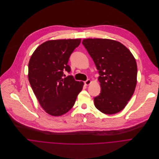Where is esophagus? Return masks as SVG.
Returning <instances> with one entry per match:
<instances>
[{
	"mask_svg": "<svg viewBox=\"0 0 159 159\" xmlns=\"http://www.w3.org/2000/svg\"><path fill=\"white\" fill-rule=\"evenodd\" d=\"M91 83V81L90 80H87L86 81H84V84L86 86H88L89 84H90Z\"/></svg>",
	"mask_w": 159,
	"mask_h": 159,
	"instance_id": "34e87169",
	"label": "esophagus"
}]
</instances>
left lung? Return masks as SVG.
Instances as JSON below:
<instances>
[{"label": "left lung", "mask_w": 159, "mask_h": 159, "mask_svg": "<svg viewBox=\"0 0 159 159\" xmlns=\"http://www.w3.org/2000/svg\"><path fill=\"white\" fill-rule=\"evenodd\" d=\"M82 44L93 59L100 76L101 93L94 98L101 112L115 114L127 105L137 84V66L130 50L108 39H85Z\"/></svg>", "instance_id": "8db88e82"}]
</instances>
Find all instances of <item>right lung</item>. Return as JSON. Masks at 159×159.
Here are the masks:
<instances>
[{
  "label": "right lung",
  "instance_id": "right-lung-1",
  "mask_svg": "<svg viewBox=\"0 0 159 159\" xmlns=\"http://www.w3.org/2000/svg\"><path fill=\"white\" fill-rule=\"evenodd\" d=\"M81 39L50 40L39 46L28 65V79L36 97L44 111L54 116L66 113L75 105L84 85L72 76L63 77L70 55Z\"/></svg>",
  "mask_w": 159,
  "mask_h": 159
}]
</instances>
